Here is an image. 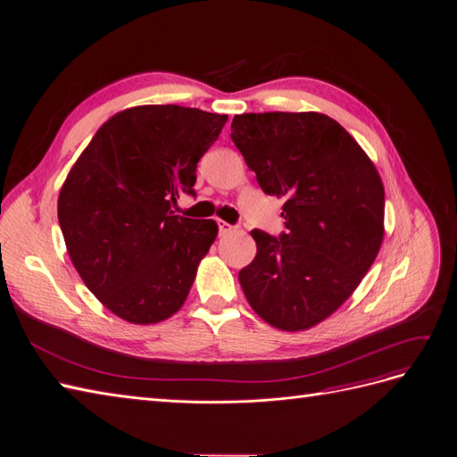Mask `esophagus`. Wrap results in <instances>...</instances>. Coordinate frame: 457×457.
<instances>
[{
	"mask_svg": "<svg viewBox=\"0 0 457 457\" xmlns=\"http://www.w3.org/2000/svg\"><path fill=\"white\" fill-rule=\"evenodd\" d=\"M218 231H220V235H226V233L233 231V226L224 222V220H218Z\"/></svg>",
	"mask_w": 457,
	"mask_h": 457,
	"instance_id": "1",
	"label": "esophagus"
}]
</instances>
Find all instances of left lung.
Listing matches in <instances>:
<instances>
[{
  "mask_svg": "<svg viewBox=\"0 0 457 457\" xmlns=\"http://www.w3.org/2000/svg\"><path fill=\"white\" fill-rule=\"evenodd\" d=\"M231 141L267 195L284 197L278 237L252 229L258 252L239 271L267 324L303 331L358 288L384 237V186L373 162L320 112H246Z\"/></svg>",
  "mask_w": 457,
  "mask_h": 457,
  "instance_id": "left-lung-1",
  "label": "left lung"
}]
</instances>
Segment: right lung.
I'll return each instance as SVG.
<instances>
[{
	"label": "right lung",
	"mask_w": 457,
	"mask_h": 457,
	"mask_svg": "<svg viewBox=\"0 0 457 457\" xmlns=\"http://www.w3.org/2000/svg\"><path fill=\"white\" fill-rule=\"evenodd\" d=\"M226 114L180 105L131 107L97 129L67 175L58 222L88 290L131 324H156L188 297L216 239L214 220L175 214L195 195V169Z\"/></svg>",
	"instance_id": "right-lung-1"
}]
</instances>
